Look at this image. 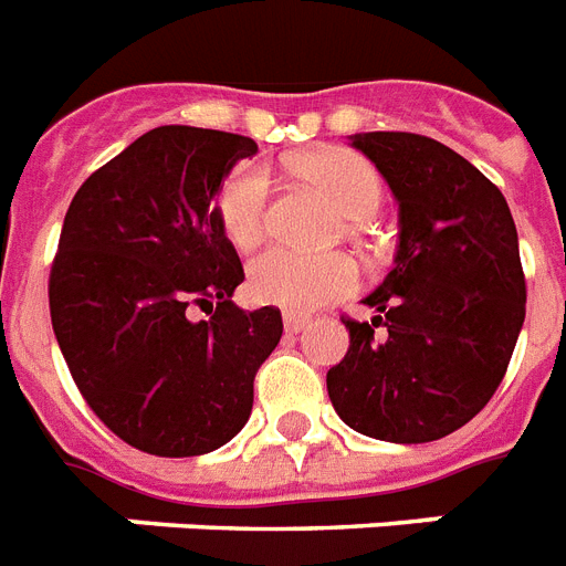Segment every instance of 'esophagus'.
Listing matches in <instances>:
<instances>
[{
  "mask_svg": "<svg viewBox=\"0 0 566 566\" xmlns=\"http://www.w3.org/2000/svg\"><path fill=\"white\" fill-rule=\"evenodd\" d=\"M306 324H310V317L301 315V312H286V315H283V326H286L289 335L303 333V329H306Z\"/></svg>",
  "mask_w": 566,
  "mask_h": 566,
  "instance_id": "esophagus-1",
  "label": "esophagus"
}]
</instances>
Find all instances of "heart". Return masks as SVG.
<instances>
[{
	"label": "heart",
	"mask_w": 566,
	"mask_h": 566,
	"mask_svg": "<svg viewBox=\"0 0 566 566\" xmlns=\"http://www.w3.org/2000/svg\"><path fill=\"white\" fill-rule=\"evenodd\" d=\"M292 170L333 199L353 222L370 219L385 199L376 167L353 149H310L292 158ZM269 172L254 161L233 167L219 185L213 213L233 249L251 251L265 237L269 222ZM358 265L347 254H301L292 249H269L249 265V292L256 303L289 312H312L340 301L358 289Z\"/></svg>",
	"instance_id": "b5f03b06"
}]
</instances>
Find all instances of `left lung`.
<instances>
[{
	"mask_svg": "<svg viewBox=\"0 0 566 566\" xmlns=\"http://www.w3.org/2000/svg\"><path fill=\"white\" fill-rule=\"evenodd\" d=\"M399 202L394 272L364 297L373 321L340 317L344 361L326 373L353 431L431 442L474 419L506 376L526 280L506 199L478 167L417 133H358Z\"/></svg>",
	"mask_w": 566,
	"mask_h": 566,
	"instance_id": "1",
	"label": "left lung"
}]
</instances>
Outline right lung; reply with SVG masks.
Returning a JSON list of instances; mask_svg holds the SVG:
<instances>
[{
  "mask_svg": "<svg viewBox=\"0 0 566 566\" xmlns=\"http://www.w3.org/2000/svg\"><path fill=\"white\" fill-rule=\"evenodd\" d=\"M254 153L245 135L156 126L65 210L51 326L88 408L144 454L199 457L233 440L283 335L280 310L231 301L245 272L213 213L219 185ZM196 308L209 321L193 322Z\"/></svg>",
  "mask_w": 566,
  "mask_h": 566,
  "instance_id": "right-lung-1",
  "label": "right lung"
}]
</instances>
